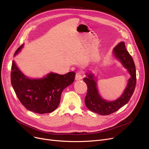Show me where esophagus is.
<instances>
[{
  "label": "esophagus",
  "instance_id": "34e87169",
  "mask_svg": "<svg viewBox=\"0 0 149 149\" xmlns=\"http://www.w3.org/2000/svg\"><path fill=\"white\" fill-rule=\"evenodd\" d=\"M82 79H83V76H82L81 72H77L76 75H75V80L79 81V80H82Z\"/></svg>",
  "mask_w": 149,
  "mask_h": 149
}]
</instances>
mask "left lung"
Instances as JSON below:
<instances>
[{"label":"left lung","instance_id":"8db88e82","mask_svg":"<svg viewBox=\"0 0 149 149\" xmlns=\"http://www.w3.org/2000/svg\"><path fill=\"white\" fill-rule=\"evenodd\" d=\"M113 53L123 66L127 69L131 75L127 86L120 98L113 101H107L103 100L98 92L95 79L93 74H86L88 77L83 79L88 86V92L84 99L85 104L92 112L101 115H110L127 104L134 93L136 86L135 65L132 56L126 49L124 42H121L117 45L115 47Z\"/></svg>","mask_w":149,"mask_h":149}]
</instances>
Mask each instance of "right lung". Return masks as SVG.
<instances>
[{"label":"right lung","instance_id":"right-lung-1","mask_svg":"<svg viewBox=\"0 0 149 149\" xmlns=\"http://www.w3.org/2000/svg\"><path fill=\"white\" fill-rule=\"evenodd\" d=\"M22 47L16 50L14 56ZM75 75L74 72L65 75L51 73L42 79H30L20 71L13 61L11 81L22 105L30 111L43 114L56 110L63 91L74 82Z\"/></svg>","mask_w":149,"mask_h":149}]
</instances>
